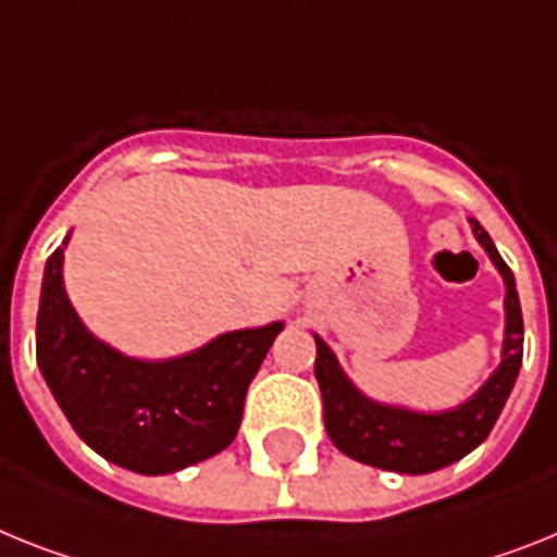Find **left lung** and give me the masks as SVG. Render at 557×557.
<instances>
[{"label": "left lung", "mask_w": 557, "mask_h": 557, "mask_svg": "<svg viewBox=\"0 0 557 557\" xmlns=\"http://www.w3.org/2000/svg\"><path fill=\"white\" fill-rule=\"evenodd\" d=\"M467 221L479 246L487 251L502 274L504 292H507L504 294L502 362L470 399L456 408L424 413V410L385 405L362 394L348 380L334 350L325 345L320 334H314V376L320 382L325 430L331 442L354 461L405 475L433 473L475 450L490 436L495 419L507 405L509 391L521 371V357H524V320H521L516 277L481 223L475 218H467Z\"/></svg>", "instance_id": "1"}]
</instances>
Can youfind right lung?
Masks as SVG:
<instances>
[{
	"label": "right lung",
	"mask_w": 557,
	"mask_h": 557,
	"mask_svg": "<svg viewBox=\"0 0 557 557\" xmlns=\"http://www.w3.org/2000/svg\"><path fill=\"white\" fill-rule=\"evenodd\" d=\"M45 265L36 362L84 445L141 475L212 459L237 436L243 401L283 322L226 331L170 359H135L98 339L64 288V249Z\"/></svg>",
	"instance_id": "right-lung-1"
}]
</instances>
